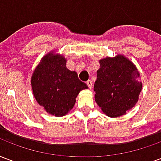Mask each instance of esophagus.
I'll list each match as a JSON object with an SVG mask.
<instances>
[{"mask_svg": "<svg viewBox=\"0 0 161 161\" xmlns=\"http://www.w3.org/2000/svg\"><path fill=\"white\" fill-rule=\"evenodd\" d=\"M86 84H87L88 87L90 88V89H91V88H92V81H91V80H88L87 82H86Z\"/></svg>", "mask_w": 161, "mask_h": 161, "instance_id": "esophagus-1", "label": "esophagus"}]
</instances>
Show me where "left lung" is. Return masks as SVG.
<instances>
[{"instance_id":"obj_1","label":"left lung","mask_w":161,"mask_h":161,"mask_svg":"<svg viewBox=\"0 0 161 161\" xmlns=\"http://www.w3.org/2000/svg\"><path fill=\"white\" fill-rule=\"evenodd\" d=\"M95 82V101L108 117H119L139 100L142 83L138 69L124 55L99 60Z\"/></svg>"}]
</instances>
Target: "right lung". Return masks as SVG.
Returning <instances> with one entry per match:
<instances>
[{
  "instance_id": "obj_1",
  "label": "right lung",
  "mask_w": 161,
  "mask_h": 161,
  "mask_svg": "<svg viewBox=\"0 0 161 161\" xmlns=\"http://www.w3.org/2000/svg\"><path fill=\"white\" fill-rule=\"evenodd\" d=\"M31 85L37 103L50 115L64 116L70 111L79 92L88 89L77 73L67 69L66 58L51 51L33 70Z\"/></svg>"
}]
</instances>
